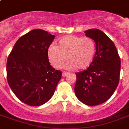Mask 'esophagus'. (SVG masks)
<instances>
[{"label": "esophagus", "mask_w": 129, "mask_h": 129, "mask_svg": "<svg viewBox=\"0 0 129 129\" xmlns=\"http://www.w3.org/2000/svg\"><path fill=\"white\" fill-rule=\"evenodd\" d=\"M69 73L68 72H63L62 73V76L63 77H66L67 75H68Z\"/></svg>", "instance_id": "34e87169"}]
</instances>
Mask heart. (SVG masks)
<instances>
[{"instance_id": "b5f03b06", "label": "heart", "mask_w": 129, "mask_h": 129, "mask_svg": "<svg viewBox=\"0 0 129 129\" xmlns=\"http://www.w3.org/2000/svg\"><path fill=\"white\" fill-rule=\"evenodd\" d=\"M96 53V43L92 38L76 35H66L47 49L49 60L56 68H61L66 59V68L85 70L90 66Z\"/></svg>"}]
</instances>
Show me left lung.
<instances>
[{
    "instance_id": "8db88e82",
    "label": "left lung",
    "mask_w": 129,
    "mask_h": 129,
    "mask_svg": "<svg viewBox=\"0 0 129 129\" xmlns=\"http://www.w3.org/2000/svg\"><path fill=\"white\" fill-rule=\"evenodd\" d=\"M96 43V53L90 66L76 74L74 91L80 102L88 106L102 104L114 94L118 86L120 59L114 43L99 29L84 31Z\"/></svg>"
}]
</instances>
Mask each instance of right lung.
Wrapping results in <instances>:
<instances>
[{
    "label": "right lung",
    "mask_w": 129,
    "mask_h": 129,
    "mask_svg": "<svg viewBox=\"0 0 129 129\" xmlns=\"http://www.w3.org/2000/svg\"><path fill=\"white\" fill-rule=\"evenodd\" d=\"M55 37L42 29H33L19 38L7 59L9 86L29 106H41L50 100L61 78V72L51 66L47 55Z\"/></svg>",
    "instance_id": "add662e5"
}]
</instances>
